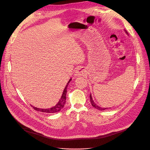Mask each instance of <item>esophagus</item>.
Here are the masks:
<instances>
[{"label":"esophagus","mask_w":150,"mask_h":150,"mask_svg":"<svg viewBox=\"0 0 150 150\" xmlns=\"http://www.w3.org/2000/svg\"><path fill=\"white\" fill-rule=\"evenodd\" d=\"M85 74V71L82 68H78L77 70L75 72L74 76H83Z\"/></svg>","instance_id":"esophagus-1"}]
</instances>
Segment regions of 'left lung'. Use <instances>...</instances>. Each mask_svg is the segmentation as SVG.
<instances>
[{"label":"left lung","mask_w":150,"mask_h":150,"mask_svg":"<svg viewBox=\"0 0 150 150\" xmlns=\"http://www.w3.org/2000/svg\"><path fill=\"white\" fill-rule=\"evenodd\" d=\"M125 32L126 33V34H128V33H127V32H126V30H125ZM90 101H91V104H92V106H93L94 108H96L97 110H98L104 111V110H105L106 109H108V108H101V107H100V106H98L96 104H95V103H94V101L93 100V98H92V96H91V94H90Z\"/></svg>","instance_id":"8db88e82"}]
</instances>
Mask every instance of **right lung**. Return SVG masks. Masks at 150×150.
Returning <instances> with one entry per match:
<instances>
[{"mask_svg":"<svg viewBox=\"0 0 150 150\" xmlns=\"http://www.w3.org/2000/svg\"><path fill=\"white\" fill-rule=\"evenodd\" d=\"M71 81V78L69 79V81H68V83L66 84V86L64 89V91H63V93L62 94L61 99L56 106H53L52 108H48V109L38 108L34 107L32 105H30V106L33 107L35 111H40V112H42L54 113V112H59V111H61L62 109L64 108V104L66 103V93H67V86H68V84H69V83H70Z\"/></svg>","mask_w":150,"mask_h":150,"instance_id":"right-lung-1","label":"right lung"}]
</instances>
